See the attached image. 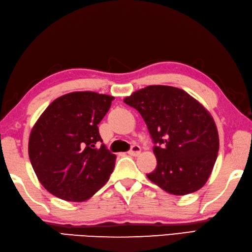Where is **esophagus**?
Instances as JSON below:
<instances>
[{
	"label": "esophagus",
	"mask_w": 252,
	"mask_h": 252,
	"mask_svg": "<svg viewBox=\"0 0 252 252\" xmlns=\"http://www.w3.org/2000/svg\"><path fill=\"white\" fill-rule=\"evenodd\" d=\"M127 153L130 155H133V157H136V155H139L141 153V148L139 145H132L130 151Z\"/></svg>",
	"instance_id": "1"
}]
</instances>
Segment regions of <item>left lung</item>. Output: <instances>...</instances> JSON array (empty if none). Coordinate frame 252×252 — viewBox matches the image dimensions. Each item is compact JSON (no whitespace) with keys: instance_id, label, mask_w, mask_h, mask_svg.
Here are the masks:
<instances>
[{"instance_id":"obj_1","label":"left lung","mask_w":252,"mask_h":252,"mask_svg":"<svg viewBox=\"0 0 252 252\" xmlns=\"http://www.w3.org/2000/svg\"><path fill=\"white\" fill-rule=\"evenodd\" d=\"M123 101L139 111L155 144L158 165L149 180L173 195L202 189L219 150L216 125L203 104L171 86H148Z\"/></svg>"}]
</instances>
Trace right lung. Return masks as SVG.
I'll use <instances>...</instances> for the list:
<instances>
[{"label": "right lung", "instance_id": "1", "mask_svg": "<svg viewBox=\"0 0 252 252\" xmlns=\"http://www.w3.org/2000/svg\"><path fill=\"white\" fill-rule=\"evenodd\" d=\"M114 98L75 91L49 104L32 129L29 155L45 189L67 202H84L108 182L116 155L99 142L98 125Z\"/></svg>", "mask_w": 252, "mask_h": 252}]
</instances>
